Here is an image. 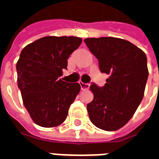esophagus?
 <instances>
[{"label": "esophagus", "mask_w": 159, "mask_h": 159, "mask_svg": "<svg viewBox=\"0 0 159 159\" xmlns=\"http://www.w3.org/2000/svg\"><path fill=\"white\" fill-rule=\"evenodd\" d=\"M80 86H81V89L83 90H86L89 88V83H84L83 82H79Z\"/></svg>", "instance_id": "1"}]
</instances>
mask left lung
<instances>
[{
    "label": "left lung",
    "instance_id": "8db88e82",
    "mask_svg": "<svg viewBox=\"0 0 159 159\" xmlns=\"http://www.w3.org/2000/svg\"><path fill=\"white\" fill-rule=\"evenodd\" d=\"M84 42L98 59L100 71L109 75L104 87L94 83L90 86L93 100L87 105L89 118L100 129H119L133 117L143 99L148 77L147 56L121 38H87Z\"/></svg>",
    "mask_w": 159,
    "mask_h": 159
}]
</instances>
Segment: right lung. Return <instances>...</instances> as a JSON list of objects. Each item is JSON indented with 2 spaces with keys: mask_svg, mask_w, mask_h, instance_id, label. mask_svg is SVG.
Masks as SVG:
<instances>
[{
  "mask_svg": "<svg viewBox=\"0 0 159 159\" xmlns=\"http://www.w3.org/2000/svg\"><path fill=\"white\" fill-rule=\"evenodd\" d=\"M81 43L82 38L76 36H45L21 51L16 65L18 87L25 107L37 125L52 128L66 120L81 86L59 76Z\"/></svg>",
  "mask_w": 159,
  "mask_h": 159,
  "instance_id": "right-lung-1",
  "label": "right lung"
}]
</instances>
